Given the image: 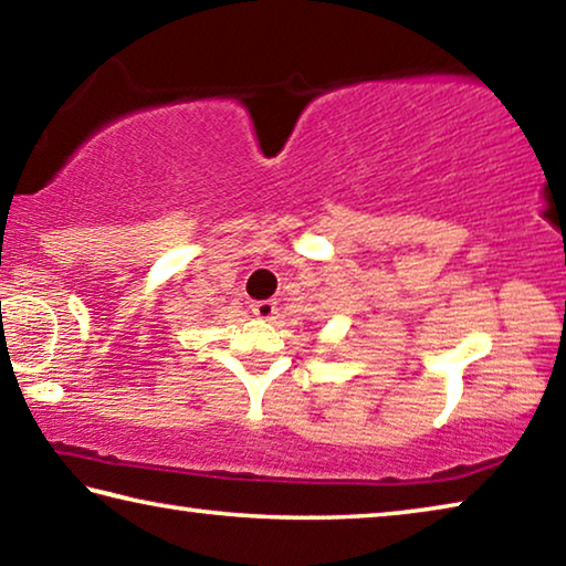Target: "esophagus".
<instances>
[{
  "instance_id": "1",
  "label": "esophagus",
  "mask_w": 566,
  "mask_h": 566,
  "mask_svg": "<svg viewBox=\"0 0 566 566\" xmlns=\"http://www.w3.org/2000/svg\"><path fill=\"white\" fill-rule=\"evenodd\" d=\"M252 314L260 319H272L276 314V304L272 300H262L252 304Z\"/></svg>"
}]
</instances>
